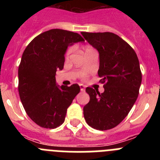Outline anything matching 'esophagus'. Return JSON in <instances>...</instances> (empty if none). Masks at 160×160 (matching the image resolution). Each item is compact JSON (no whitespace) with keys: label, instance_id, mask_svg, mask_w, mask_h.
<instances>
[{"label":"esophagus","instance_id":"34e87169","mask_svg":"<svg viewBox=\"0 0 160 160\" xmlns=\"http://www.w3.org/2000/svg\"><path fill=\"white\" fill-rule=\"evenodd\" d=\"M79 87H80V90H81V91H84V90H85V86H84V85H82V84L79 85Z\"/></svg>","mask_w":160,"mask_h":160}]
</instances>
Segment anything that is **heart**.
<instances>
[{
  "label": "heart",
  "instance_id": "1",
  "mask_svg": "<svg viewBox=\"0 0 160 160\" xmlns=\"http://www.w3.org/2000/svg\"><path fill=\"white\" fill-rule=\"evenodd\" d=\"M92 49V48L89 47V46H87V47L85 48V53H86V52H87V50H89V49ZM71 51H72V49H71V48H70V49H68V50H67V51H66V58H69V55L70 54V53H71ZM82 77H84V75H82Z\"/></svg>",
  "mask_w": 160,
  "mask_h": 160
}]
</instances>
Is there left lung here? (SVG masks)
Here are the masks:
<instances>
[{
    "label": "left lung",
    "mask_w": 160,
    "mask_h": 160,
    "mask_svg": "<svg viewBox=\"0 0 160 160\" xmlns=\"http://www.w3.org/2000/svg\"><path fill=\"white\" fill-rule=\"evenodd\" d=\"M99 53L98 74L104 92L86 89L90 102L83 107L86 122L99 131L114 128L122 122L135 104L142 82L138 57L128 42L113 32H82Z\"/></svg>",
    "instance_id": "left-lung-1"
}]
</instances>
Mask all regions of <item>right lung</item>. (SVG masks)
Returning <instances> with one entry per match:
<instances>
[{
    "label": "right lung",
    "mask_w": 160,
    "mask_h": 160,
    "mask_svg": "<svg viewBox=\"0 0 160 160\" xmlns=\"http://www.w3.org/2000/svg\"><path fill=\"white\" fill-rule=\"evenodd\" d=\"M84 39L77 32L53 29L31 41L18 68V91L28 116L44 128L64 122L67 108L80 91L78 84H56L57 70H62L67 47Z\"/></svg>",
    "instance_id": "1"
}]
</instances>
